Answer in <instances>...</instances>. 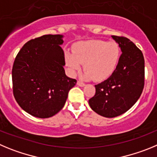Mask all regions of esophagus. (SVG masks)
<instances>
[{
  "instance_id": "esophagus-1",
  "label": "esophagus",
  "mask_w": 157,
  "mask_h": 157,
  "mask_svg": "<svg viewBox=\"0 0 157 157\" xmlns=\"http://www.w3.org/2000/svg\"><path fill=\"white\" fill-rule=\"evenodd\" d=\"M77 85L80 86V87H84V86H85V84L83 83L82 81H80V80H78V81H77Z\"/></svg>"
}]
</instances>
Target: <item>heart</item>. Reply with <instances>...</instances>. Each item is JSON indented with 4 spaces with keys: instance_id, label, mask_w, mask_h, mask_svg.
<instances>
[{
    "instance_id": "b5f03b06",
    "label": "heart",
    "mask_w": 157,
    "mask_h": 157,
    "mask_svg": "<svg viewBox=\"0 0 157 157\" xmlns=\"http://www.w3.org/2000/svg\"><path fill=\"white\" fill-rule=\"evenodd\" d=\"M119 56V46L115 42L88 40L77 44L74 52L66 51L65 61L73 73L80 71L84 64L85 78L101 81L114 71Z\"/></svg>"
}]
</instances>
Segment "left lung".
I'll list each match as a JSON object with an SVG mask.
<instances>
[{
    "mask_svg": "<svg viewBox=\"0 0 157 157\" xmlns=\"http://www.w3.org/2000/svg\"><path fill=\"white\" fill-rule=\"evenodd\" d=\"M122 54L112 75L95 86L89 105L96 113L112 118L127 112L142 94L145 84V60L142 51L128 38L112 36Z\"/></svg>",
    "mask_w": 157,
    "mask_h": 157,
    "instance_id": "obj_1",
    "label": "left lung"
}]
</instances>
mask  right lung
<instances>
[{
  "label": "right lung",
  "mask_w": 157,
  "mask_h": 157,
  "mask_svg": "<svg viewBox=\"0 0 157 157\" xmlns=\"http://www.w3.org/2000/svg\"><path fill=\"white\" fill-rule=\"evenodd\" d=\"M62 35H44L23 45L12 67L13 94L19 106L38 118L56 115L77 80L65 73Z\"/></svg>",
  "instance_id": "right-lung-1"
}]
</instances>
